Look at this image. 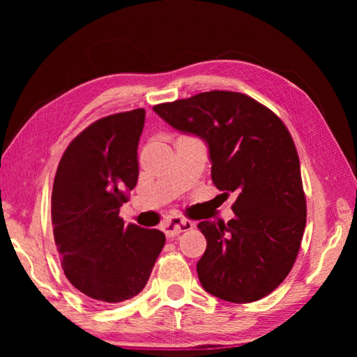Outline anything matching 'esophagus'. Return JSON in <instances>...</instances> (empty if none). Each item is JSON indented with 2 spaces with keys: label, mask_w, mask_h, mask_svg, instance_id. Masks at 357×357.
I'll return each mask as SVG.
<instances>
[{
  "label": "esophagus",
  "mask_w": 357,
  "mask_h": 357,
  "mask_svg": "<svg viewBox=\"0 0 357 357\" xmlns=\"http://www.w3.org/2000/svg\"><path fill=\"white\" fill-rule=\"evenodd\" d=\"M193 227V222L183 219V217H170V219H167L164 223H162V229H164V233L167 234L168 238H174L178 236V234L184 233V231H189Z\"/></svg>",
  "instance_id": "1"
}]
</instances>
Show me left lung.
I'll list each match as a JSON object with an SVG mask.
<instances>
[{
  "instance_id": "1",
  "label": "left lung",
  "mask_w": 357,
  "mask_h": 357,
  "mask_svg": "<svg viewBox=\"0 0 357 357\" xmlns=\"http://www.w3.org/2000/svg\"><path fill=\"white\" fill-rule=\"evenodd\" d=\"M183 134L208 144L211 178L222 195H238L228 223L203 220L206 250L197 263L202 287L247 304L287 279L305 228L298 151L282 119L249 96L209 91L153 107Z\"/></svg>"
}]
</instances>
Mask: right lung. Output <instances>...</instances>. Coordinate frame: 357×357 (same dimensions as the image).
Instances as JSON below:
<instances>
[{"label":"right lung","mask_w":357,"mask_h":357,"mask_svg":"<svg viewBox=\"0 0 357 357\" xmlns=\"http://www.w3.org/2000/svg\"><path fill=\"white\" fill-rule=\"evenodd\" d=\"M144 110L98 119L70 142L52 192L55 244L68 280L102 304L130 299L146 285L165 234L124 225L119 208L138 179Z\"/></svg>","instance_id":"obj_1"}]
</instances>
